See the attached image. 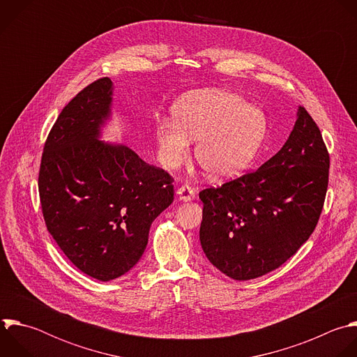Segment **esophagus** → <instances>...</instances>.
Here are the masks:
<instances>
[{
	"instance_id": "esophagus-1",
	"label": "esophagus",
	"mask_w": 357,
	"mask_h": 357,
	"mask_svg": "<svg viewBox=\"0 0 357 357\" xmlns=\"http://www.w3.org/2000/svg\"><path fill=\"white\" fill-rule=\"evenodd\" d=\"M177 194H178V199L180 201H191L195 197V191L190 185H181L177 190Z\"/></svg>"
}]
</instances>
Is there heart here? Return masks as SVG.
Wrapping results in <instances>:
<instances>
[{"mask_svg":"<svg viewBox=\"0 0 357 357\" xmlns=\"http://www.w3.org/2000/svg\"><path fill=\"white\" fill-rule=\"evenodd\" d=\"M174 121L156 128L160 156L167 167L180 166L197 140L195 159L212 177H229L246 169L256 156L266 130L264 114L235 93L198 90L181 97Z\"/></svg>","mask_w":357,"mask_h":357,"instance_id":"b5f03b06","label":"heart"}]
</instances>
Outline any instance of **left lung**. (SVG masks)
I'll return each instance as SVG.
<instances>
[{"label":"left lung","instance_id":"obj_1","mask_svg":"<svg viewBox=\"0 0 357 357\" xmlns=\"http://www.w3.org/2000/svg\"><path fill=\"white\" fill-rule=\"evenodd\" d=\"M329 153L304 107L284 146L257 170L199 192V241L234 280L267 274L308 241L324 208Z\"/></svg>","mask_w":357,"mask_h":357}]
</instances>
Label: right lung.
<instances>
[{
  "label": "right lung",
  "mask_w": 357,
  "mask_h": 357,
  "mask_svg": "<svg viewBox=\"0 0 357 357\" xmlns=\"http://www.w3.org/2000/svg\"><path fill=\"white\" fill-rule=\"evenodd\" d=\"M112 82L83 89L50 129L39 169L46 228L84 274L109 281L144 255L152 222L173 202V177L123 145L98 140Z\"/></svg>",
  "instance_id": "right-lung-1"
}]
</instances>
